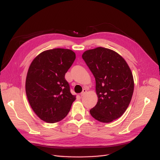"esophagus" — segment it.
I'll return each instance as SVG.
<instances>
[{
  "label": "esophagus",
  "mask_w": 160,
  "mask_h": 160,
  "mask_svg": "<svg viewBox=\"0 0 160 160\" xmlns=\"http://www.w3.org/2000/svg\"><path fill=\"white\" fill-rule=\"evenodd\" d=\"M86 92H87V90H86V89H83V91H82V92L80 93V96L82 97V96L84 95L86 93Z\"/></svg>",
  "instance_id": "1"
}]
</instances>
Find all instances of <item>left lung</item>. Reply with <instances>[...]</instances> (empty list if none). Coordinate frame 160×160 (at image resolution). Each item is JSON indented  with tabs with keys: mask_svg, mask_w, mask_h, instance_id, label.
<instances>
[{
	"mask_svg": "<svg viewBox=\"0 0 160 160\" xmlns=\"http://www.w3.org/2000/svg\"><path fill=\"white\" fill-rule=\"evenodd\" d=\"M82 58L96 81L98 102L90 114L106 123L119 118L128 107L133 92L129 66L119 54L103 47L87 50Z\"/></svg>",
	"mask_w": 160,
	"mask_h": 160,
	"instance_id": "left-lung-1",
	"label": "left lung"
}]
</instances>
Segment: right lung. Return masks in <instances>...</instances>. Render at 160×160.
<instances>
[{
	"label": "right lung",
	"mask_w": 160,
	"mask_h": 160,
	"mask_svg": "<svg viewBox=\"0 0 160 160\" xmlns=\"http://www.w3.org/2000/svg\"><path fill=\"white\" fill-rule=\"evenodd\" d=\"M75 58L71 50L54 48L41 52L30 64L26 93L32 110L41 120L56 122L69 112L76 98L65 74Z\"/></svg>",
	"instance_id": "right-lung-1"
}]
</instances>
